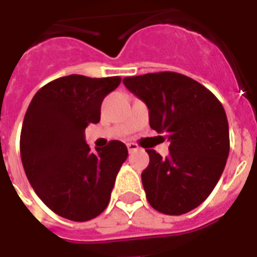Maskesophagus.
Masks as SVG:
<instances>
[{
	"mask_svg": "<svg viewBox=\"0 0 257 257\" xmlns=\"http://www.w3.org/2000/svg\"><path fill=\"white\" fill-rule=\"evenodd\" d=\"M126 147H128L129 153H134V151H138L140 149L136 143H126Z\"/></svg>",
	"mask_w": 257,
	"mask_h": 257,
	"instance_id": "1",
	"label": "esophagus"
}]
</instances>
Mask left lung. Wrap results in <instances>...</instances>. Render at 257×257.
Listing matches in <instances>:
<instances>
[{
    "instance_id": "left-lung-1",
    "label": "left lung",
    "mask_w": 257,
    "mask_h": 257,
    "mask_svg": "<svg viewBox=\"0 0 257 257\" xmlns=\"http://www.w3.org/2000/svg\"><path fill=\"white\" fill-rule=\"evenodd\" d=\"M123 84L147 104L151 128L171 143L167 158L146 150L147 201L165 215L187 213L209 197L224 171L230 151L226 111L209 89L183 74L149 73L125 77Z\"/></svg>"
}]
</instances>
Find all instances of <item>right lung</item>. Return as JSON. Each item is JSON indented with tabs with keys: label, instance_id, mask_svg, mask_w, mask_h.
Masks as SVG:
<instances>
[{
	"label": "right lung",
	"instance_id": "1",
	"mask_svg": "<svg viewBox=\"0 0 257 257\" xmlns=\"http://www.w3.org/2000/svg\"><path fill=\"white\" fill-rule=\"evenodd\" d=\"M119 82L121 77H60L44 85L26 111L20 134L26 176L42 202L64 219L88 221L110 202L128 149L111 140L93 153L84 132L100 121L101 101Z\"/></svg>",
	"mask_w": 257,
	"mask_h": 257
}]
</instances>
